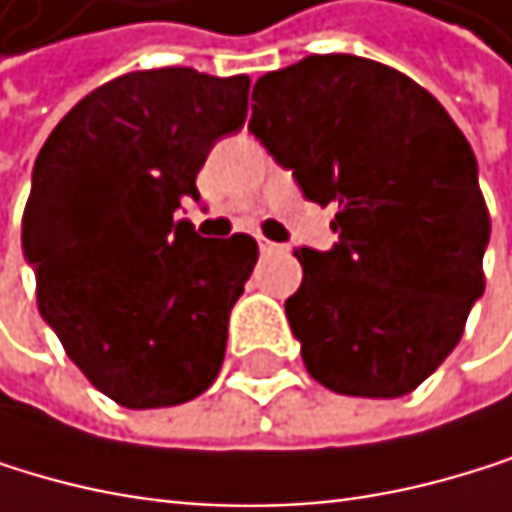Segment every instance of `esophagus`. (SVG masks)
I'll use <instances>...</instances> for the list:
<instances>
[{
	"mask_svg": "<svg viewBox=\"0 0 512 512\" xmlns=\"http://www.w3.org/2000/svg\"><path fill=\"white\" fill-rule=\"evenodd\" d=\"M256 241H259V250L262 253H287V244H275V241H268V237H256Z\"/></svg>",
	"mask_w": 512,
	"mask_h": 512,
	"instance_id": "obj_1",
	"label": "esophagus"
}]
</instances>
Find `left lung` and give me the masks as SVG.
<instances>
[{"label": "left lung", "instance_id": "8db88e82", "mask_svg": "<svg viewBox=\"0 0 512 512\" xmlns=\"http://www.w3.org/2000/svg\"><path fill=\"white\" fill-rule=\"evenodd\" d=\"M250 132L312 203L330 250L299 247L284 302L309 374L340 395L398 398L460 343L491 237L479 163L414 79L358 55H309L253 86Z\"/></svg>", "mask_w": 512, "mask_h": 512}]
</instances>
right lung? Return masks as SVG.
<instances>
[{"label":"right lung","instance_id":"1","mask_svg":"<svg viewBox=\"0 0 512 512\" xmlns=\"http://www.w3.org/2000/svg\"><path fill=\"white\" fill-rule=\"evenodd\" d=\"M250 76L191 67L110 79L33 163L24 259L39 315L89 383L123 408H169L216 380L228 315L259 247L175 222L206 154L247 120Z\"/></svg>","mask_w":512,"mask_h":512}]
</instances>
